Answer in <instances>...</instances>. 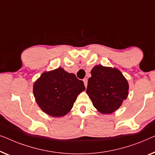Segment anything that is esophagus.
Returning <instances> with one entry per match:
<instances>
[{"label": "esophagus", "mask_w": 155, "mask_h": 155, "mask_svg": "<svg viewBox=\"0 0 155 155\" xmlns=\"http://www.w3.org/2000/svg\"><path fill=\"white\" fill-rule=\"evenodd\" d=\"M84 85H85V86L86 87H87V85H88V78H85L84 80Z\"/></svg>", "instance_id": "esophagus-1"}]
</instances>
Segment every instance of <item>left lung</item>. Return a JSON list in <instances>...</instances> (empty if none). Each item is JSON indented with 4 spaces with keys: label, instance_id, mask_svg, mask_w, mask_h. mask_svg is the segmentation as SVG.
Here are the masks:
<instances>
[{
    "label": "left lung",
    "instance_id": "obj_1",
    "mask_svg": "<svg viewBox=\"0 0 155 155\" xmlns=\"http://www.w3.org/2000/svg\"><path fill=\"white\" fill-rule=\"evenodd\" d=\"M86 93L93 106L103 114H112L128 95V81L118 69L95 65L91 71Z\"/></svg>",
    "mask_w": 155,
    "mask_h": 155
}]
</instances>
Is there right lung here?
Listing matches in <instances>:
<instances>
[{
  "instance_id": "add662e5",
  "label": "right lung",
  "mask_w": 155,
  "mask_h": 155,
  "mask_svg": "<svg viewBox=\"0 0 155 155\" xmlns=\"http://www.w3.org/2000/svg\"><path fill=\"white\" fill-rule=\"evenodd\" d=\"M82 81L62 67L45 71L34 82L33 93L36 103L45 114L60 117L70 112L78 95L85 91Z\"/></svg>"
}]
</instances>
